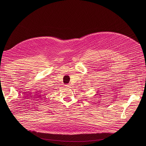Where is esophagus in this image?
I'll return each instance as SVG.
<instances>
[{
    "mask_svg": "<svg viewBox=\"0 0 146 146\" xmlns=\"http://www.w3.org/2000/svg\"><path fill=\"white\" fill-rule=\"evenodd\" d=\"M66 87H70V86L69 85H67V86H66Z\"/></svg>",
    "mask_w": 146,
    "mask_h": 146,
    "instance_id": "obj_1",
    "label": "esophagus"
}]
</instances>
